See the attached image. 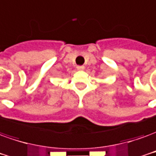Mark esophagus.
Wrapping results in <instances>:
<instances>
[{"instance_id": "obj_1", "label": "esophagus", "mask_w": 156, "mask_h": 156, "mask_svg": "<svg viewBox=\"0 0 156 156\" xmlns=\"http://www.w3.org/2000/svg\"><path fill=\"white\" fill-rule=\"evenodd\" d=\"M76 69H78V70H83L85 69V67L83 66H78L76 67Z\"/></svg>"}]
</instances>
